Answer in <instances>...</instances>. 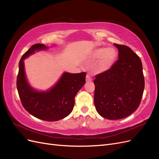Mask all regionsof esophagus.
Listing matches in <instances>:
<instances>
[{"instance_id": "obj_1", "label": "esophagus", "mask_w": 159, "mask_h": 159, "mask_svg": "<svg viewBox=\"0 0 159 159\" xmlns=\"http://www.w3.org/2000/svg\"><path fill=\"white\" fill-rule=\"evenodd\" d=\"M86 81H92V78H91V76L90 75L88 74L87 76H86Z\"/></svg>"}]
</instances>
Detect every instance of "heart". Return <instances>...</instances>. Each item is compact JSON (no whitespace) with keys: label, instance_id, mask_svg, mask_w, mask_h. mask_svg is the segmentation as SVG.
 <instances>
[{"label":"heart","instance_id":"obj_1","mask_svg":"<svg viewBox=\"0 0 159 159\" xmlns=\"http://www.w3.org/2000/svg\"><path fill=\"white\" fill-rule=\"evenodd\" d=\"M117 57V51L112 47L99 48L93 50L91 54V58L93 60H99L96 65V70L99 72L109 70L116 61Z\"/></svg>","mask_w":159,"mask_h":159}]
</instances>
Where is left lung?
<instances>
[{"mask_svg": "<svg viewBox=\"0 0 159 159\" xmlns=\"http://www.w3.org/2000/svg\"><path fill=\"white\" fill-rule=\"evenodd\" d=\"M114 45L119 50V60L93 81L95 109L101 116L110 120L132 114L139 106L145 88L139 57L127 46Z\"/></svg>", "mask_w": 159, "mask_h": 159, "instance_id": "1", "label": "left lung"}]
</instances>
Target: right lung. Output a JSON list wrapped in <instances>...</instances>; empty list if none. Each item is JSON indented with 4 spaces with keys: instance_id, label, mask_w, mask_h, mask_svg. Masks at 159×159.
Returning <instances> with one entry per match:
<instances>
[{
    "instance_id": "obj_1",
    "label": "right lung",
    "mask_w": 159,
    "mask_h": 159,
    "mask_svg": "<svg viewBox=\"0 0 159 159\" xmlns=\"http://www.w3.org/2000/svg\"><path fill=\"white\" fill-rule=\"evenodd\" d=\"M48 47L42 44L32 46L19 62L16 87L23 107L38 119L56 121L71 113L75 97L85 84V72L71 74L64 72L57 82L46 91H38L28 83L25 69V60L36 52L46 50Z\"/></svg>"
}]
</instances>
